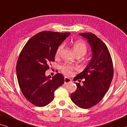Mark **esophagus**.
<instances>
[{"label": "esophagus", "mask_w": 127, "mask_h": 127, "mask_svg": "<svg viewBox=\"0 0 127 127\" xmlns=\"http://www.w3.org/2000/svg\"><path fill=\"white\" fill-rule=\"evenodd\" d=\"M71 80L70 78H69L68 77H65L64 78V83L65 84H67V83H71Z\"/></svg>", "instance_id": "esophagus-1"}]
</instances>
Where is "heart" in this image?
Returning <instances> with one entry per match:
<instances>
[{
    "instance_id": "obj_1",
    "label": "heart",
    "mask_w": 127,
    "mask_h": 127,
    "mask_svg": "<svg viewBox=\"0 0 127 127\" xmlns=\"http://www.w3.org/2000/svg\"><path fill=\"white\" fill-rule=\"evenodd\" d=\"M73 47L75 54L77 56L81 57V56H84L87 52V46L86 43L82 40H77L74 41L73 44ZM63 48V44H61L59 46L56 53V56H59ZM60 68L63 73L68 75H71L73 73L74 70L76 69L75 66L67 63L62 64L60 67Z\"/></svg>"
}]
</instances>
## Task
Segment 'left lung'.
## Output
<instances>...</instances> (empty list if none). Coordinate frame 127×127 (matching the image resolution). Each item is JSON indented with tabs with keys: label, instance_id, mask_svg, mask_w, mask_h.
Returning a JSON list of instances; mask_svg holds the SVG:
<instances>
[{
	"label": "left lung",
	"instance_id": "left-lung-1",
	"mask_svg": "<svg viewBox=\"0 0 127 127\" xmlns=\"http://www.w3.org/2000/svg\"><path fill=\"white\" fill-rule=\"evenodd\" d=\"M88 40L93 52L92 59L81 73L74 78L77 90L70 97L77 106L87 109L98 103L104 97L111 83L114 67L108 48L101 40L92 33H80Z\"/></svg>",
	"mask_w": 127,
	"mask_h": 127
}]
</instances>
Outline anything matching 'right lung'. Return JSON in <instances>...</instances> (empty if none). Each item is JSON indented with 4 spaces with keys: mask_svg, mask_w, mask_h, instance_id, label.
Masks as SVG:
<instances>
[{
    "mask_svg": "<svg viewBox=\"0 0 127 127\" xmlns=\"http://www.w3.org/2000/svg\"><path fill=\"white\" fill-rule=\"evenodd\" d=\"M70 33L43 31L29 40L19 54L16 64L17 81L23 95L37 107H44L54 98V91L64 78L57 73L50 79L45 72L54 62L56 51Z\"/></svg>",
    "mask_w": 127,
    "mask_h": 127,
    "instance_id": "right-lung-1",
    "label": "right lung"
}]
</instances>
